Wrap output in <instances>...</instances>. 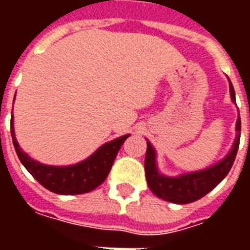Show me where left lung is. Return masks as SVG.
Wrapping results in <instances>:
<instances>
[{"mask_svg": "<svg viewBox=\"0 0 250 250\" xmlns=\"http://www.w3.org/2000/svg\"><path fill=\"white\" fill-rule=\"evenodd\" d=\"M230 98L236 102L234 88L229 80ZM236 141L233 143L230 152L222 161L210 167L188 173L179 177H166L158 171L157 154L151 143L147 141V151L145 158V171H146L147 185L152 193L159 198L173 202V204H190L211 191L213 188L225 178L230 171L233 162L236 159L237 150L240 146V134H241V119L238 118L236 123Z\"/></svg>", "mask_w": 250, "mask_h": 250, "instance_id": "8db88e82", "label": "left lung"}]
</instances>
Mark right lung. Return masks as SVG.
Returning <instances> with one entry per match:
<instances>
[{"label": "right lung", "mask_w": 250, "mask_h": 250, "mask_svg": "<svg viewBox=\"0 0 250 250\" xmlns=\"http://www.w3.org/2000/svg\"><path fill=\"white\" fill-rule=\"evenodd\" d=\"M10 132L19 159L33 178L49 191L62 195L88 193L102 185L112 167L116 154L130 135H123L99 147L92 155L71 166H48L37 162L22 151L14 135L13 116L10 120Z\"/></svg>", "instance_id": "add662e5"}]
</instances>
